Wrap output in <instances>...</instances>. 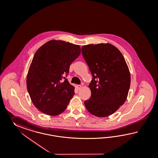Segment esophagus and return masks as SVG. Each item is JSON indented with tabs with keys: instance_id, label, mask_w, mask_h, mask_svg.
I'll return each mask as SVG.
<instances>
[{
	"instance_id": "34e87169",
	"label": "esophagus",
	"mask_w": 158,
	"mask_h": 158,
	"mask_svg": "<svg viewBox=\"0 0 158 158\" xmlns=\"http://www.w3.org/2000/svg\"><path fill=\"white\" fill-rule=\"evenodd\" d=\"M81 85H77V89H81Z\"/></svg>"
}]
</instances>
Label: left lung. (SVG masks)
<instances>
[{
  "label": "left lung",
  "mask_w": 158,
  "mask_h": 158,
  "mask_svg": "<svg viewBox=\"0 0 158 158\" xmlns=\"http://www.w3.org/2000/svg\"><path fill=\"white\" fill-rule=\"evenodd\" d=\"M81 52L93 77L89 85L91 95L85 106L98 117L110 115L127 99L131 77L126 60L116 47L108 43L84 46Z\"/></svg>",
  "instance_id": "obj_1"
}]
</instances>
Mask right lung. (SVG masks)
I'll return each instance as SVG.
<instances>
[{"instance_id": "1", "label": "right lung", "mask_w": 158, "mask_h": 158, "mask_svg": "<svg viewBox=\"0 0 158 158\" xmlns=\"http://www.w3.org/2000/svg\"><path fill=\"white\" fill-rule=\"evenodd\" d=\"M81 52L78 45L55 40L36 51L27 74V88L39 111L56 116L66 109L75 88L64 76L68 75L69 66Z\"/></svg>"}]
</instances>
